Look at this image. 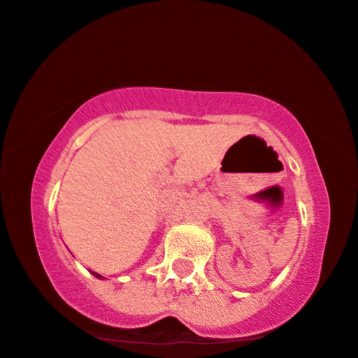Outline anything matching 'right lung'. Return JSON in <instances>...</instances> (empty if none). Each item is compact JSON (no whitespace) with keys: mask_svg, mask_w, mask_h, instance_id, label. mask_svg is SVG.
<instances>
[{"mask_svg":"<svg viewBox=\"0 0 358 358\" xmlns=\"http://www.w3.org/2000/svg\"><path fill=\"white\" fill-rule=\"evenodd\" d=\"M92 273H94V271H92ZM94 276H96V278H102V276H100L99 273H94Z\"/></svg>","mask_w":358,"mask_h":358,"instance_id":"1","label":"right lung"}]
</instances>
